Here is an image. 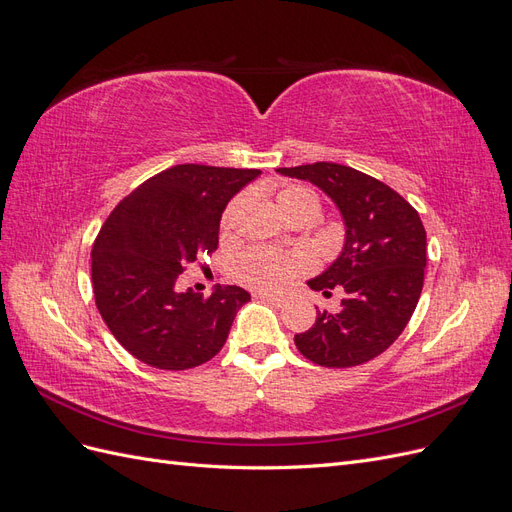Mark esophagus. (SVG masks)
I'll return each instance as SVG.
<instances>
[{
	"label": "esophagus",
	"instance_id": "34e87169",
	"mask_svg": "<svg viewBox=\"0 0 512 512\" xmlns=\"http://www.w3.org/2000/svg\"><path fill=\"white\" fill-rule=\"evenodd\" d=\"M256 297L262 299V301H269V303H273V305H277V307H282V305L288 303V297H284V294H267V292H260V294H256Z\"/></svg>",
	"mask_w": 512,
	"mask_h": 512
}]
</instances>
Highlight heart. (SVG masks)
<instances>
[{
    "instance_id": "heart-1",
    "label": "heart",
    "mask_w": 512,
    "mask_h": 512,
    "mask_svg": "<svg viewBox=\"0 0 512 512\" xmlns=\"http://www.w3.org/2000/svg\"><path fill=\"white\" fill-rule=\"evenodd\" d=\"M275 203L286 218H292V215L299 211H314L316 215L320 213L318 196L309 188H303V185H286V188L277 192ZM239 205H241V198H235L224 211L222 226H220L224 235L230 230L232 215H235ZM303 271H305V262L299 256L269 250V247H247V250H243L235 258V265H232V275H235V280L245 288L256 290V292L282 290Z\"/></svg>"
}]
</instances>
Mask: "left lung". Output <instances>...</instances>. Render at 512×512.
<instances>
[{
    "label": "left lung",
    "instance_id": "left-lung-1",
    "mask_svg": "<svg viewBox=\"0 0 512 512\" xmlns=\"http://www.w3.org/2000/svg\"><path fill=\"white\" fill-rule=\"evenodd\" d=\"M277 173L307 179L327 192L346 222L344 252L307 282L339 312H318L314 327L294 335L299 352L320 367H354L376 359L410 322L427 267V235L416 209L389 185L344 164L316 162Z\"/></svg>",
    "mask_w": 512,
    "mask_h": 512
}]
</instances>
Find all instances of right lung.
Listing matches in <instances>:
<instances>
[{"label":"right lung","mask_w":512,"mask_h":512,"mask_svg":"<svg viewBox=\"0 0 512 512\" xmlns=\"http://www.w3.org/2000/svg\"><path fill=\"white\" fill-rule=\"evenodd\" d=\"M258 168L177 164L138 185L108 215L91 250V286L108 331L134 359L181 371L226 344L250 292H179L185 267L218 250L222 211Z\"/></svg>","instance_id":"add662e5"}]
</instances>
